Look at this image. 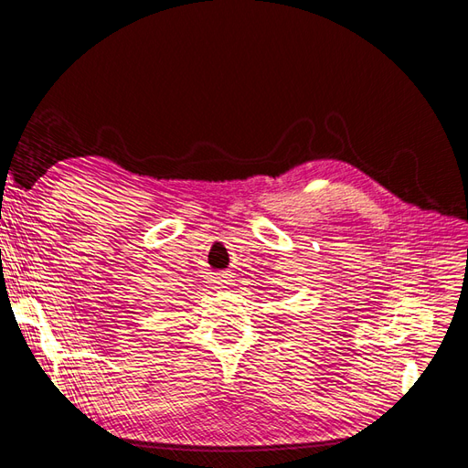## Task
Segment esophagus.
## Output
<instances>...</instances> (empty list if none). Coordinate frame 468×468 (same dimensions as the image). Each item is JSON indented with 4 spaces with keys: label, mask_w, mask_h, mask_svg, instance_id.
Segmentation results:
<instances>
[{
    "label": "esophagus",
    "mask_w": 468,
    "mask_h": 468,
    "mask_svg": "<svg viewBox=\"0 0 468 468\" xmlns=\"http://www.w3.org/2000/svg\"><path fill=\"white\" fill-rule=\"evenodd\" d=\"M210 282H212V285H215V289H226V285H230V273L229 271L212 273Z\"/></svg>",
    "instance_id": "1"
}]
</instances>
